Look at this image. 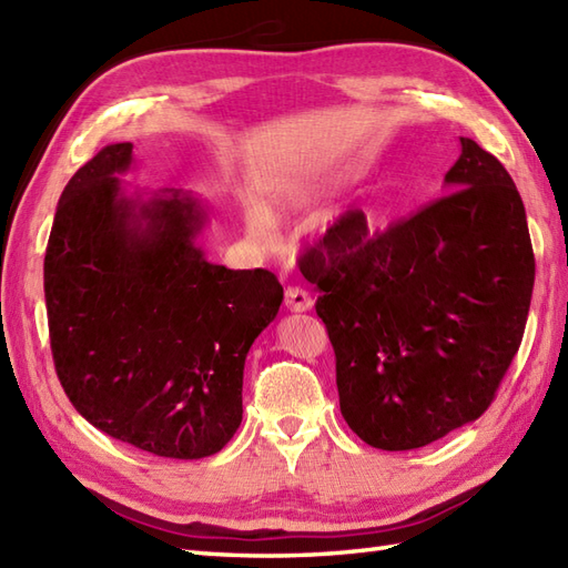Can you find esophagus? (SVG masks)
<instances>
[{
  "label": "esophagus",
  "instance_id": "obj_1",
  "mask_svg": "<svg viewBox=\"0 0 568 568\" xmlns=\"http://www.w3.org/2000/svg\"><path fill=\"white\" fill-rule=\"evenodd\" d=\"M285 307L291 312H307L312 307V297L307 291H303V287H287Z\"/></svg>",
  "mask_w": 568,
  "mask_h": 568
}]
</instances>
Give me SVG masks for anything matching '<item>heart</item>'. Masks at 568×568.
<instances>
[{
    "mask_svg": "<svg viewBox=\"0 0 568 568\" xmlns=\"http://www.w3.org/2000/svg\"><path fill=\"white\" fill-rule=\"evenodd\" d=\"M322 192H324V187L320 183H315V180L295 178V180H285V183L273 187V202L283 210H307L322 197ZM246 226H248L251 236H256L258 241H263V244L273 241L275 222H273L271 212L265 210L261 202H248ZM324 226H327V222H324ZM371 232H373V222L366 220L364 226H361V232L352 239L354 246H364L371 239Z\"/></svg>",
    "mask_w": 568,
    "mask_h": 568,
    "instance_id": "1",
    "label": "heart"
}]
</instances>
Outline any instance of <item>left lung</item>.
<instances>
[{"instance_id":"8db88e82","label":"left lung","mask_w":568,"mask_h":568,"mask_svg":"<svg viewBox=\"0 0 568 568\" xmlns=\"http://www.w3.org/2000/svg\"><path fill=\"white\" fill-rule=\"evenodd\" d=\"M446 195L354 246L348 214L300 271L336 354L339 407L366 444L409 452L486 413L520 348L535 253L503 163L462 139Z\"/></svg>"}]
</instances>
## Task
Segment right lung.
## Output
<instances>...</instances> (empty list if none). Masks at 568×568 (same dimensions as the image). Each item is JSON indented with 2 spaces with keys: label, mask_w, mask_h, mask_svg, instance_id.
Here are the masks:
<instances>
[{
  "label": "right lung",
  "mask_w": 568,
  "mask_h": 568,
  "mask_svg": "<svg viewBox=\"0 0 568 568\" xmlns=\"http://www.w3.org/2000/svg\"><path fill=\"white\" fill-rule=\"evenodd\" d=\"M131 143L70 178L43 261L60 385L92 427L165 458L222 452L241 425L251 344L275 320L271 271L204 256V202L185 190L129 192Z\"/></svg>",
  "instance_id": "add662e5"
}]
</instances>
